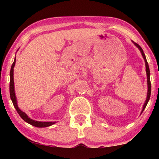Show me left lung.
<instances>
[{"label": "left lung", "mask_w": 159, "mask_h": 159, "mask_svg": "<svg viewBox=\"0 0 159 159\" xmlns=\"http://www.w3.org/2000/svg\"><path fill=\"white\" fill-rule=\"evenodd\" d=\"M134 44L136 45L137 47L139 49H140V51L141 52V53H142V55L143 56V58H144L145 60V67H146V74H147V78H148V95H147V98H146V101L145 102V104L143 105V110H142V113L144 109L146 107L148 103V101L150 99V97H151V80H150V69H149V66H148V64L147 62V60H146V58H145V56L144 54V52H143L142 48H141L140 45H139L138 43H134Z\"/></svg>", "instance_id": "1"}]
</instances>
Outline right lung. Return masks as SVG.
<instances>
[{
  "label": "right lung",
  "mask_w": 159,
  "mask_h": 159,
  "mask_svg": "<svg viewBox=\"0 0 159 159\" xmlns=\"http://www.w3.org/2000/svg\"><path fill=\"white\" fill-rule=\"evenodd\" d=\"M15 63H16V57H15L14 61L12 64L11 68V71H10V85H9V90H10V97L11 99L12 103L14 104V106L16 108V111L18 114H19L24 121H25L26 122L29 123L30 125H31L32 126H34L36 127H49V126L53 125V124H55L56 122H53V121H34L32 120L30 118L28 117L27 114H25V112L21 111L19 109V108L17 106V103H16V95H15V92H14V67L15 66Z\"/></svg>",
  "instance_id": "obj_1"
}]
</instances>
